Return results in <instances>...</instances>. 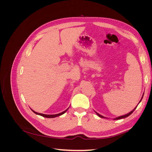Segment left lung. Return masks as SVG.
<instances>
[{
  "label": "left lung",
  "mask_w": 152,
  "mask_h": 152,
  "mask_svg": "<svg viewBox=\"0 0 152 152\" xmlns=\"http://www.w3.org/2000/svg\"><path fill=\"white\" fill-rule=\"evenodd\" d=\"M143 95H144V94H143ZM143 95H142V98H141V100L140 101V102H139V103L141 102V99H142V97H143ZM138 103V104H139ZM137 105H138V104H137ZM137 105L136 106V107L134 108V109H133L132 110V111L131 112H130L129 113H127V114H126V115H122V116H120V117H117V118H114V120H118V119H121V118H126V117H127L128 116H129L133 112H134V110H135V109L136 108V107H137ZM96 113H97V115H98L99 117H101V118H106V117H103V116H102V115H99V113H98L97 112H96Z\"/></svg>",
  "instance_id": "8db88e82"
}]
</instances>
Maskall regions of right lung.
Returning <instances> with one entry per match:
<instances>
[{
    "instance_id": "add662e5",
    "label": "right lung",
    "mask_w": 152,
    "mask_h": 152,
    "mask_svg": "<svg viewBox=\"0 0 152 152\" xmlns=\"http://www.w3.org/2000/svg\"><path fill=\"white\" fill-rule=\"evenodd\" d=\"M68 108H68L66 110H65V111L61 112V113H58V114H54V115H46V114L40 113H37V112H36L34 111L33 110H31H31H32V112H33L34 113H35L37 114V115H39L42 116V117H46V118H54V117H58V116H60V115H61L65 113L67 111Z\"/></svg>"
}]
</instances>
